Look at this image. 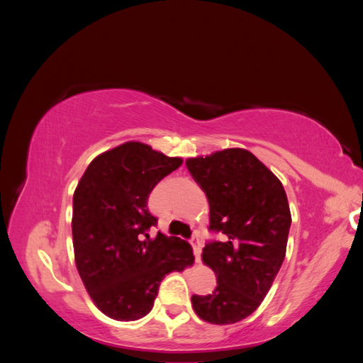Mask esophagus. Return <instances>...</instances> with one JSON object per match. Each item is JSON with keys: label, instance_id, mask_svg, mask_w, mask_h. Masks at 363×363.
Segmentation results:
<instances>
[{"label": "esophagus", "instance_id": "34e87169", "mask_svg": "<svg viewBox=\"0 0 363 363\" xmlns=\"http://www.w3.org/2000/svg\"><path fill=\"white\" fill-rule=\"evenodd\" d=\"M189 242H191V245H192V248H194L195 260L200 262V259H201V240H200L199 235H196V233L192 235V238L189 239Z\"/></svg>", "mask_w": 363, "mask_h": 363}]
</instances>
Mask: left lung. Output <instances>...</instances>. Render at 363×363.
<instances>
[{"label": "left lung", "instance_id": "1", "mask_svg": "<svg viewBox=\"0 0 363 363\" xmlns=\"http://www.w3.org/2000/svg\"><path fill=\"white\" fill-rule=\"evenodd\" d=\"M211 207L203 260L216 274L208 295H192L195 313L212 324H233L265 298L286 255L291 211L283 184L247 150L230 148L186 160Z\"/></svg>", "mask_w": 363, "mask_h": 363}]
</instances>
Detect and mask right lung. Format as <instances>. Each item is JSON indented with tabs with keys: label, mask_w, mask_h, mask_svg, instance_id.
I'll return each instance as SVG.
<instances>
[{
	"label": "right lung",
	"mask_w": 363,
	"mask_h": 363,
	"mask_svg": "<svg viewBox=\"0 0 363 363\" xmlns=\"http://www.w3.org/2000/svg\"><path fill=\"white\" fill-rule=\"evenodd\" d=\"M180 164L179 157L127 142L94 159L74 192L75 265L95 306L116 321L150 313L164 276L194 263L186 240L148 235L157 224L148 196Z\"/></svg>",
	"instance_id": "obj_1"
}]
</instances>
